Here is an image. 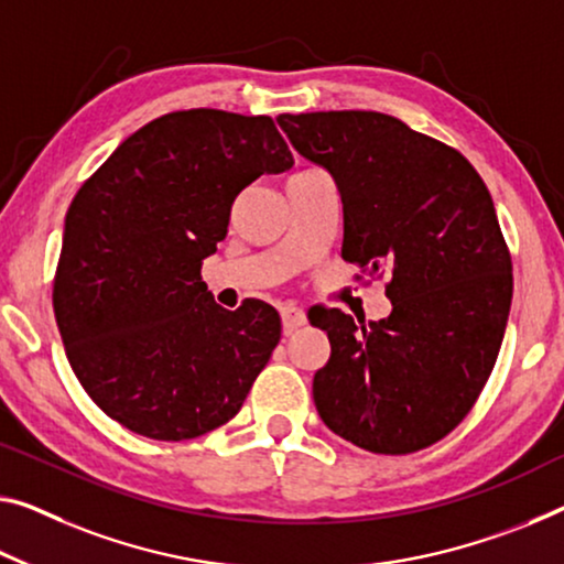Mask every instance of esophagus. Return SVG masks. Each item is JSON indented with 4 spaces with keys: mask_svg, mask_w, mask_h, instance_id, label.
I'll use <instances>...</instances> for the list:
<instances>
[{
    "mask_svg": "<svg viewBox=\"0 0 564 564\" xmlns=\"http://www.w3.org/2000/svg\"><path fill=\"white\" fill-rule=\"evenodd\" d=\"M305 323H307L305 310H300V307H294V305L282 310V330H284V335L294 333V330H297V327H302Z\"/></svg>",
    "mask_w": 564,
    "mask_h": 564,
    "instance_id": "obj_1",
    "label": "esophagus"
}]
</instances>
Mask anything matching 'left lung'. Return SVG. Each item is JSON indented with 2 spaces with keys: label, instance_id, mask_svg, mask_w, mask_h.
Returning <instances> with one entry per match:
<instances>
[{
  "label": "left lung",
  "instance_id": "8db88e82",
  "mask_svg": "<svg viewBox=\"0 0 564 564\" xmlns=\"http://www.w3.org/2000/svg\"><path fill=\"white\" fill-rule=\"evenodd\" d=\"M343 198V259L388 276L393 312L358 325L310 312L330 360L315 372L319 419L372 454L448 436L491 376L512 305V257L487 184L452 145L372 110L276 118ZM358 274V280H362Z\"/></svg>",
  "mask_w": 564,
  "mask_h": 564
}]
</instances>
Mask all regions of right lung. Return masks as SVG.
Returning a JSON list of instances; mask_svg holds the SVG:
<instances>
[{
  "mask_svg": "<svg viewBox=\"0 0 564 564\" xmlns=\"http://www.w3.org/2000/svg\"><path fill=\"white\" fill-rule=\"evenodd\" d=\"M292 163L270 116L176 110L126 138L75 194L52 307L77 380L120 426L186 441L239 413L280 315L259 300L219 307L202 264L234 198Z\"/></svg>",
  "mask_w": 564,
  "mask_h": 564,
  "instance_id": "right-lung-1",
  "label": "right lung"
}]
</instances>
